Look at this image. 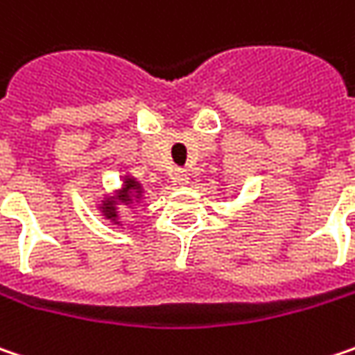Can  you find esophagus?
I'll list each match as a JSON object with an SVG mask.
<instances>
[{
	"label": "esophagus",
	"instance_id": "1",
	"mask_svg": "<svg viewBox=\"0 0 355 355\" xmlns=\"http://www.w3.org/2000/svg\"><path fill=\"white\" fill-rule=\"evenodd\" d=\"M171 180L175 184H180V186H186L187 182H189V175H187V171H184V169H175L173 175H171Z\"/></svg>",
	"mask_w": 355,
	"mask_h": 355
}]
</instances>
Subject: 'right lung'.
I'll return each instance as SVG.
<instances>
[{
    "instance_id": "obj_1",
    "label": "right lung",
    "mask_w": 355,
    "mask_h": 355,
    "mask_svg": "<svg viewBox=\"0 0 355 355\" xmlns=\"http://www.w3.org/2000/svg\"><path fill=\"white\" fill-rule=\"evenodd\" d=\"M139 196H141V186L133 180V178H125V186L121 189V202L123 204H132L133 198H137L139 200ZM103 211H105V216L110 218V220H116L117 214H116V204L114 202H107V204H103Z\"/></svg>"
}]
</instances>
